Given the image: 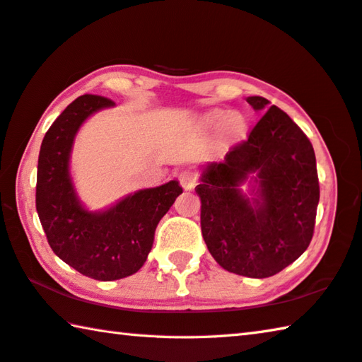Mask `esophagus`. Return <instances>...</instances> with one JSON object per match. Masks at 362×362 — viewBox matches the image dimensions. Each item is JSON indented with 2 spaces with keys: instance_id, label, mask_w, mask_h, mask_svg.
Returning <instances> with one entry per match:
<instances>
[{
  "instance_id": "34e87169",
  "label": "esophagus",
  "mask_w": 362,
  "mask_h": 362,
  "mask_svg": "<svg viewBox=\"0 0 362 362\" xmlns=\"http://www.w3.org/2000/svg\"><path fill=\"white\" fill-rule=\"evenodd\" d=\"M196 180H198V175L193 169H183L179 173V182L180 185L185 189H192L196 185Z\"/></svg>"
}]
</instances>
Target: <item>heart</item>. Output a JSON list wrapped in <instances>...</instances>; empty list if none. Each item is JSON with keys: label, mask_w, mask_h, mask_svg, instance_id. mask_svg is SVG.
I'll use <instances>...</instances> for the list:
<instances>
[{"label": "heart", "mask_w": 362, "mask_h": 362, "mask_svg": "<svg viewBox=\"0 0 362 362\" xmlns=\"http://www.w3.org/2000/svg\"><path fill=\"white\" fill-rule=\"evenodd\" d=\"M222 122V132L225 136H238L244 131L246 127V119L244 116L238 112H230L225 113L222 110H216V112H211L209 115L204 116V124L214 127L218 126Z\"/></svg>", "instance_id": "obj_1"}]
</instances>
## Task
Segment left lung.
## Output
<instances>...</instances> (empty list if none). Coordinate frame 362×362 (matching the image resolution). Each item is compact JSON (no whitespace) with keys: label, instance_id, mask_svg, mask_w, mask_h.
I'll use <instances>...</instances> for the list:
<instances>
[{"label":"left lung","instance_id":"8db88e82","mask_svg":"<svg viewBox=\"0 0 362 362\" xmlns=\"http://www.w3.org/2000/svg\"><path fill=\"white\" fill-rule=\"evenodd\" d=\"M246 100L263 116L223 161L207 164L194 192L211 255L226 272L262 279L310 246L320 182L313 145L303 131L265 97ZM250 173L256 177L247 197L239 187Z\"/></svg>","mask_w":362,"mask_h":362}]
</instances>
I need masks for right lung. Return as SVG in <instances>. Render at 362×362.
<instances>
[{
    "instance_id": "1",
    "label": "right lung",
    "mask_w": 362,
    "mask_h": 362,
    "mask_svg": "<svg viewBox=\"0 0 362 362\" xmlns=\"http://www.w3.org/2000/svg\"><path fill=\"white\" fill-rule=\"evenodd\" d=\"M110 107L115 102L100 95L73 100L42 139L36 175V211L49 246L66 265L97 281L131 276L144 267L159 220L183 192L170 180L127 194L105 211L86 209L70 175L73 142L90 115Z\"/></svg>"
}]
</instances>
